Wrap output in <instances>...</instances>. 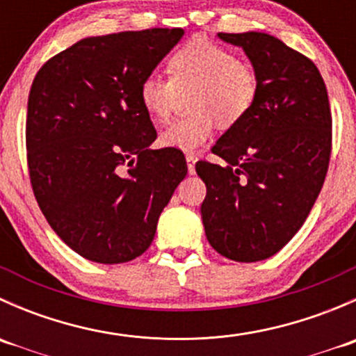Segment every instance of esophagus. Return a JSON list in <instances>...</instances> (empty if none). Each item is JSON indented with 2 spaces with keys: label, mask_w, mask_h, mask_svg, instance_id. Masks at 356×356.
Listing matches in <instances>:
<instances>
[{
  "label": "esophagus",
  "mask_w": 356,
  "mask_h": 356,
  "mask_svg": "<svg viewBox=\"0 0 356 356\" xmlns=\"http://www.w3.org/2000/svg\"><path fill=\"white\" fill-rule=\"evenodd\" d=\"M196 160H198V158H196L195 153H188V155H186V161H188V170H189V174H191V175L195 174Z\"/></svg>",
  "instance_id": "34e87169"
}]
</instances>
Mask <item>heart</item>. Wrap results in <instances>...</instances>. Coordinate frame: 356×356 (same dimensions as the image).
<instances>
[{"label":"heart","instance_id":"1","mask_svg":"<svg viewBox=\"0 0 356 356\" xmlns=\"http://www.w3.org/2000/svg\"><path fill=\"white\" fill-rule=\"evenodd\" d=\"M170 77L152 74L139 86L143 108L167 122L182 92L189 95L191 113L168 125L160 136L167 148L193 152L213 136L215 124L232 127L250 113L258 96V75L245 58L207 38H195L168 58Z\"/></svg>","mask_w":356,"mask_h":356}]
</instances>
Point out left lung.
<instances>
[{"label": "left lung", "instance_id": "obj_1", "mask_svg": "<svg viewBox=\"0 0 356 356\" xmlns=\"http://www.w3.org/2000/svg\"><path fill=\"white\" fill-rule=\"evenodd\" d=\"M218 38L241 46L258 75L250 113L200 160L207 186L204 234L222 257L260 261L281 251L307 220L329 168L332 117L327 89L310 58L264 32Z\"/></svg>", "mask_w": 356, "mask_h": 356}]
</instances>
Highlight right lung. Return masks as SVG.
<instances>
[{
  "mask_svg": "<svg viewBox=\"0 0 356 356\" xmlns=\"http://www.w3.org/2000/svg\"><path fill=\"white\" fill-rule=\"evenodd\" d=\"M182 34L86 38L35 74L25 122L32 191L53 231L88 260L124 264L145 253L188 174L181 149L149 148L156 131L139 99L143 79Z\"/></svg>",
  "mask_w": 356,
  "mask_h": 356,
  "instance_id": "right-lung-1",
  "label": "right lung"
}]
</instances>
